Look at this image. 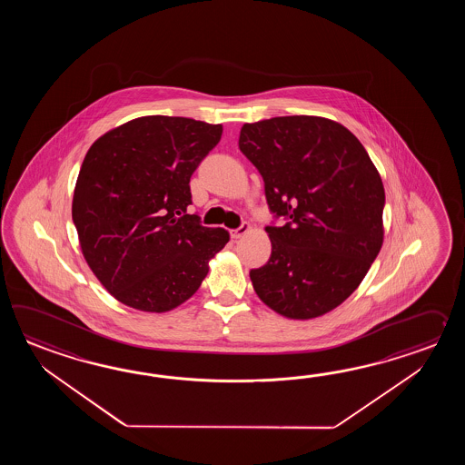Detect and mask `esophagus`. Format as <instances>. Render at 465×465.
I'll use <instances>...</instances> for the list:
<instances>
[{"label": "esophagus", "mask_w": 465, "mask_h": 465, "mask_svg": "<svg viewBox=\"0 0 465 465\" xmlns=\"http://www.w3.org/2000/svg\"><path fill=\"white\" fill-rule=\"evenodd\" d=\"M249 231H251V224H249V223H244L241 228L231 231V237H232V239H239V237L246 236Z\"/></svg>", "instance_id": "esophagus-1"}]
</instances>
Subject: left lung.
I'll return each mask as SVG.
<instances>
[{
    "mask_svg": "<svg viewBox=\"0 0 465 465\" xmlns=\"http://www.w3.org/2000/svg\"><path fill=\"white\" fill-rule=\"evenodd\" d=\"M239 148L264 179L267 204L284 216L269 226L271 257L249 272L259 299L307 321L356 291L384 242V186L361 141L321 116L246 123Z\"/></svg>",
    "mask_w": 465,
    "mask_h": 465,
    "instance_id": "1",
    "label": "left lung"
}]
</instances>
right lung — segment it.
<instances>
[{
  "label": "right lung",
  "mask_w": 465,
  "mask_h": 465,
  "mask_svg": "<svg viewBox=\"0 0 465 465\" xmlns=\"http://www.w3.org/2000/svg\"><path fill=\"white\" fill-rule=\"evenodd\" d=\"M221 134V124L156 114L109 129L88 149L71 214L89 269L124 306L176 309L228 244L226 229L188 214L189 179Z\"/></svg>",
  "instance_id": "obj_1"
}]
</instances>
